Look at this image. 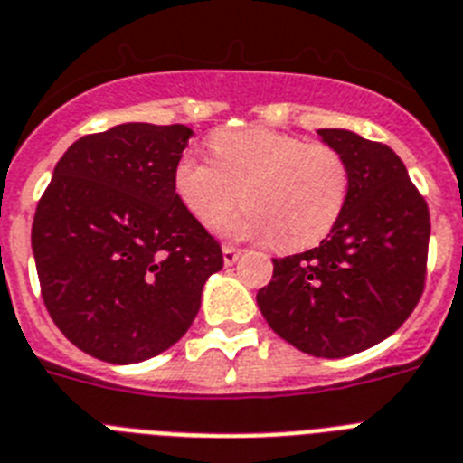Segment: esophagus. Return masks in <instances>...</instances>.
Returning <instances> with one entry per match:
<instances>
[{"label":"esophagus","instance_id":"obj_1","mask_svg":"<svg viewBox=\"0 0 463 463\" xmlns=\"http://www.w3.org/2000/svg\"><path fill=\"white\" fill-rule=\"evenodd\" d=\"M240 254H242V250L232 247V244H223V263H225V266H232V263L240 259Z\"/></svg>","mask_w":463,"mask_h":463}]
</instances>
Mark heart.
Instances as JSON below:
<instances>
[{
    "mask_svg": "<svg viewBox=\"0 0 463 463\" xmlns=\"http://www.w3.org/2000/svg\"><path fill=\"white\" fill-rule=\"evenodd\" d=\"M212 159L181 155L174 188L200 223H221L225 235L268 238L275 250L301 251L322 242L344 216L351 195V166L325 143L273 129L216 131Z\"/></svg>",
    "mask_w": 463,
    "mask_h": 463,
    "instance_id": "obj_1",
    "label": "heart"
}]
</instances>
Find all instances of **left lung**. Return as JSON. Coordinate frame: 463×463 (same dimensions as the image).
Returning <instances> with one entry per match:
<instances>
[{
	"label": "left lung",
	"instance_id": "left-lung-1",
	"mask_svg": "<svg viewBox=\"0 0 463 463\" xmlns=\"http://www.w3.org/2000/svg\"><path fill=\"white\" fill-rule=\"evenodd\" d=\"M317 134L351 166L348 204L320 247L273 259L256 304L298 351L345 357L391 336L419 304L430 216L391 147L348 129Z\"/></svg>",
	"mask_w": 463,
	"mask_h": 463
}]
</instances>
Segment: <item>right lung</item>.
Wrapping results in <instances>:
<instances>
[{"label":"right lung","instance_id":"1","mask_svg":"<svg viewBox=\"0 0 463 463\" xmlns=\"http://www.w3.org/2000/svg\"><path fill=\"white\" fill-rule=\"evenodd\" d=\"M193 129L129 122L58 159L33 221L42 298L56 327L103 363L172 348L195 320L221 244L174 188Z\"/></svg>","mask_w":463,"mask_h":463}]
</instances>
